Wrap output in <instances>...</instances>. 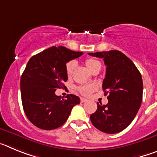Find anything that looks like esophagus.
<instances>
[{"mask_svg": "<svg viewBox=\"0 0 157 157\" xmlns=\"http://www.w3.org/2000/svg\"><path fill=\"white\" fill-rule=\"evenodd\" d=\"M87 100L85 99V98H81V103H85V102H86Z\"/></svg>", "mask_w": 157, "mask_h": 157, "instance_id": "esophagus-1", "label": "esophagus"}]
</instances>
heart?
I'll return each instance as SVG.
<instances>
[{
  "label": "heart",
  "instance_id": "b5f03b06",
  "mask_svg": "<svg viewBox=\"0 0 157 157\" xmlns=\"http://www.w3.org/2000/svg\"><path fill=\"white\" fill-rule=\"evenodd\" d=\"M75 62L73 60L67 62L65 67V71H66V75L68 78L71 77L74 69L75 67ZM85 65L87 68L91 72L94 71L95 68H97L98 66H101V63L98 60L94 59V58H87L85 60ZM96 90V86L94 85H86L82 86L78 88V90L79 91L80 94L83 96H89L93 92Z\"/></svg>",
  "mask_w": 157,
  "mask_h": 157
}]
</instances>
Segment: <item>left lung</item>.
Masks as SVG:
<instances>
[{
    "mask_svg": "<svg viewBox=\"0 0 157 157\" xmlns=\"http://www.w3.org/2000/svg\"><path fill=\"white\" fill-rule=\"evenodd\" d=\"M88 54L104 59L106 74L102 88L109 100L106 105L97 104L98 109L90 116L91 123L107 134L120 132L130 125L141 106L143 92L141 73L134 63L120 51Z\"/></svg>",
    "mask_w": 157,
    "mask_h": 157,
    "instance_id": "obj_1",
    "label": "left lung"
}]
</instances>
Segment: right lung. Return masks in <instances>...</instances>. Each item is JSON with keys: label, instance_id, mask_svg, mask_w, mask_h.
Segmentation results:
<instances>
[{"label": "right lung", "instance_id": "right-lung-1", "mask_svg": "<svg viewBox=\"0 0 157 157\" xmlns=\"http://www.w3.org/2000/svg\"><path fill=\"white\" fill-rule=\"evenodd\" d=\"M82 55L63 46H52L30 58L21 76L20 89L23 110L34 126L46 130L58 128L80 103L74 94L63 99L55 91L67 80L66 63Z\"/></svg>", "mask_w": 157, "mask_h": 157}]
</instances>
